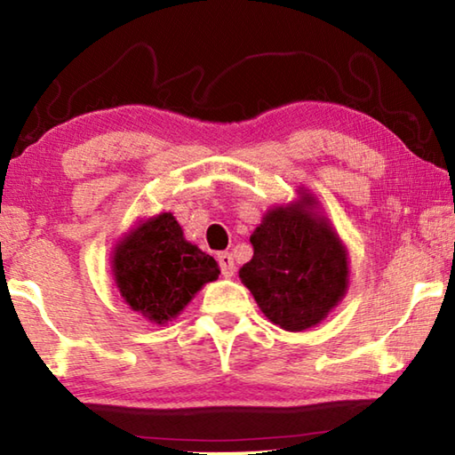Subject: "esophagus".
Masks as SVG:
<instances>
[{
	"label": "esophagus",
	"instance_id": "34e87169",
	"mask_svg": "<svg viewBox=\"0 0 455 455\" xmlns=\"http://www.w3.org/2000/svg\"><path fill=\"white\" fill-rule=\"evenodd\" d=\"M219 265H220V271H222V275H225V276H233L235 271H236L235 259H233V255H230V252H220V255H219Z\"/></svg>",
	"mask_w": 455,
	"mask_h": 455
}]
</instances>
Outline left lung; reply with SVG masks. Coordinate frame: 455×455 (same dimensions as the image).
Returning <instances> with one entry per match:
<instances>
[{
    "label": "left lung",
    "mask_w": 455,
    "mask_h": 455,
    "mask_svg": "<svg viewBox=\"0 0 455 455\" xmlns=\"http://www.w3.org/2000/svg\"><path fill=\"white\" fill-rule=\"evenodd\" d=\"M315 206L301 192L268 211L251 235L255 255L238 271L265 317L284 331L315 327L347 292V251Z\"/></svg>",
    "instance_id": "obj_1"
}]
</instances>
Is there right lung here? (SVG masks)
<instances>
[{
  "label": "right lung",
  "mask_w": 455,
  "mask_h": 455,
  "mask_svg": "<svg viewBox=\"0 0 455 455\" xmlns=\"http://www.w3.org/2000/svg\"><path fill=\"white\" fill-rule=\"evenodd\" d=\"M114 283L130 309L164 325L187 307L220 268L188 243L172 212L142 220L118 241L112 257Z\"/></svg>",
  "instance_id": "1"
}]
</instances>
